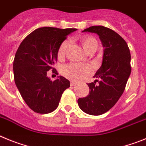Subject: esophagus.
<instances>
[{"instance_id":"34e87169","label":"esophagus","mask_w":146,"mask_h":146,"mask_svg":"<svg viewBox=\"0 0 146 146\" xmlns=\"http://www.w3.org/2000/svg\"><path fill=\"white\" fill-rule=\"evenodd\" d=\"M77 84V83L75 82V81H70V86H76Z\"/></svg>"}]
</instances>
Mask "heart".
<instances>
[{"label":"heart","mask_w":146,"mask_h":146,"mask_svg":"<svg viewBox=\"0 0 146 146\" xmlns=\"http://www.w3.org/2000/svg\"><path fill=\"white\" fill-rule=\"evenodd\" d=\"M81 44L86 52L89 53L92 51H96L98 46V42L95 38L90 35H85L81 38ZM69 45V40H64L59 47L57 57L59 59L63 58L65 52ZM92 73L91 67L87 65L78 63H69L62 68V74L73 81H79Z\"/></svg>","instance_id":"heart-1"}]
</instances>
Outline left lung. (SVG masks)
<instances>
[{"mask_svg": "<svg viewBox=\"0 0 146 146\" xmlns=\"http://www.w3.org/2000/svg\"><path fill=\"white\" fill-rule=\"evenodd\" d=\"M83 32L98 34L104 53L102 65L94 76L98 80L89 83V94L79 98L78 104L86 113L99 115L113 107L124 92L131 73L130 52L124 39L111 29L92 26Z\"/></svg>", "mask_w": 146, "mask_h": 146, "instance_id": "8db88e82", "label": "left lung"}]
</instances>
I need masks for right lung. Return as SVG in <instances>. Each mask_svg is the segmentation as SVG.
I'll return each mask as SVG.
<instances>
[{"label": "right lung", "mask_w": 146, "mask_h": 146, "mask_svg": "<svg viewBox=\"0 0 146 146\" xmlns=\"http://www.w3.org/2000/svg\"><path fill=\"white\" fill-rule=\"evenodd\" d=\"M76 28L44 27L36 29L22 40L13 64L16 86L22 98L34 112L46 114L59 106L62 94L70 87V81L58 76L52 81L47 77L57 62L60 44Z\"/></svg>", "instance_id": "1"}]
</instances>
